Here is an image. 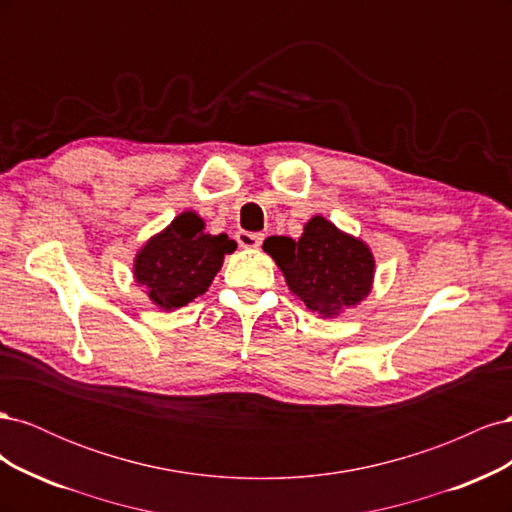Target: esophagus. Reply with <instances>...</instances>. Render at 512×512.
Wrapping results in <instances>:
<instances>
[{
  "instance_id": "esophagus-1",
  "label": "esophagus",
  "mask_w": 512,
  "mask_h": 512,
  "mask_svg": "<svg viewBox=\"0 0 512 512\" xmlns=\"http://www.w3.org/2000/svg\"><path fill=\"white\" fill-rule=\"evenodd\" d=\"M262 239H265V235H260V232H237V243L241 247H245V250H254V247H260Z\"/></svg>"
}]
</instances>
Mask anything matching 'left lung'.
Returning <instances> with one entry per match:
<instances>
[{"label":"left lung","mask_w":512,"mask_h":512,"mask_svg":"<svg viewBox=\"0 0 512 512\" xmlns=\"http://www.w3.org/2000/svg\"><path fill=\"white\" fill-rule=\"evenodd\" d=\"M262 247L282 269L288 288L314 314L337 316L371 288L374 256L369 247L320 215L307 222L299 241L269 237Z\"/></svg>","instance_id":"8db88e82"}]
</instances>
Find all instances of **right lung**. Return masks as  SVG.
Instances as JSON below:
<instances>
[{"mask_svg": "<svg viewBox=\"0 0 512 512\" xmlns=\"http://www.w3.org/2000/svg\"><path fill=\"white\" fill-rule=\"evenodd\" d=\"M196 213L185 211L153 237L134 262V277L147 286L151 301L177 309L203 294L226 254L237 250L228 235H207Z\"/></svg>", "mask_w": 512, "mask_h": 512, "instance_id": "add662e5", "label": "right lung"}]
</instances>
